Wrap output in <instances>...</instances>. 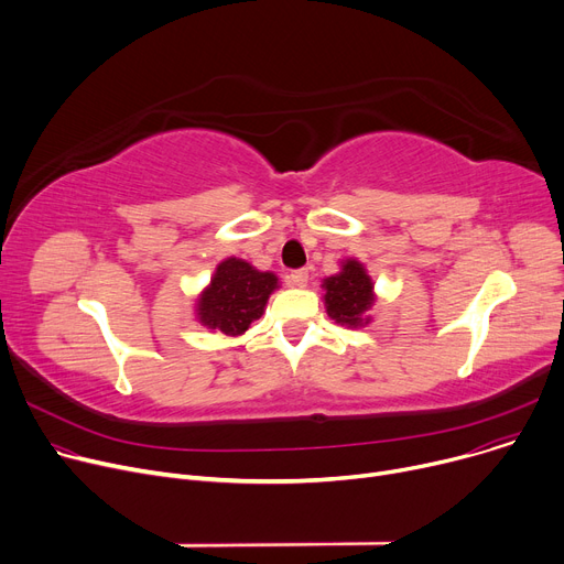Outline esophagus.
Segmentation results:
<instances>
[{
    "instance_id": "esophagus-1",
    "label": "esophagus",
    "mask_w": 564,
    "mask_h": 564,
    "mask_svg": "<svg viewBox=\"0 0 564 564\" xmlns=\"http://www.w3.org/2000/svg\"><path fill=\"white\" fill-rule=\"evenodd\" d=\"M289 282L293 284V286H307V282H310V271L307 269H297V271H293L291 275H289Z\"/></svg>"
}]
</instances>
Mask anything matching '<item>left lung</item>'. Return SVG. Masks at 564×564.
Instances as JSON below:
<instances>
[{
	"label": "left lung",
	"instance_id": "obj_1",
	"mask_svg": "<svg viewBox=\"0 0 564 564\" xmlns=\"http://www.w3.org/2000/svg\"><path fill=\"white\" fill-rule=\"evenodd\" d=\"M327 316L339 325L359 327L371 321L369 310L376 303L373 282L357 259L341 261V271L323 280Z\"/></svg>",
	"mask_w": 564,
	"mask_h": 564
}]
</instances>
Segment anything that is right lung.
I'll return each instance as SVG.
<instances>
[{
    "label": "right lung",
    "instance_id": "right-lung-1",
    "mask_svg": "<svg viewBox=\"0 0 564 564\" xmlns=\"http://www.w3.org/2000/svg\"><path fill=\"white\" fill-rule=\"evenodd\" d=\"M275 289L278 278L273 273H261L243 259L227 257L197 297V321L227 337L243 335L250 323L263 314Z\"/></svg>",
    "mask_w": 564,
    "mask_h": 564
}]
</instances>
